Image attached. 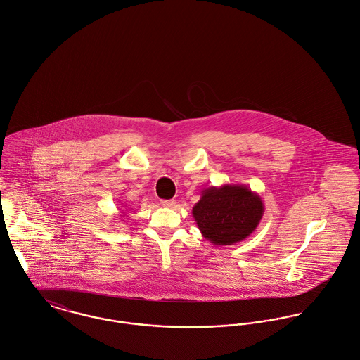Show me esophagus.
<instances>
[{"label": "esophagus", "mask_w": 360, "mask_h": 360, "mask_svg": "<svg viewBox=\"0 0 360 360\" xmlns=\"http://www.w3.org/2000/svg\"><path fill=\"white\" fill-rule=\"evenodd\" d=\"M161 204H162V207L172 208V207L176 204V201H175V200H161Z\"/></svg>", "instance_id": "esophagus-1"}]
</instances>
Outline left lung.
I'll return each instance as SVG.
<instances>
[{
  "label": "left lung",
  "mask_w": 360,
  "mask_h": 360,
  "mask_svg": "<svg viewBox=\"0 0 360 360\" xmlns=\"http://www.w3.org/2000/svg\"><path fill=\"white\" fill-rule=\"evenodd\" d=\"M264 210L257 192L241 184H225L202 189L192 214L204 239L214 245H232L257 229Z\"/></svg>",
  "instance_id": "8db88e82"
}]
</instances>
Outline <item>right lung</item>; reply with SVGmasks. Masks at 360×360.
I'll return each mask as SVG.
<instances>
[{"label": "right lung", "instance_id": "right-lung-1", "mask_svg": "<svg viewBox=\"0 0 360 360\" xmlns=\"http://www.w3.org/2000/svg\"><path fill=\"white\" fill-rule=\"evenodd\" d=\"M122 214H124V212H122ZM121 217H124V215H121Z\"/></svg>", "mask_w": 360, "mask_h": 360}]
</instances>
